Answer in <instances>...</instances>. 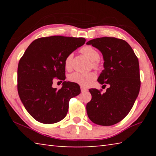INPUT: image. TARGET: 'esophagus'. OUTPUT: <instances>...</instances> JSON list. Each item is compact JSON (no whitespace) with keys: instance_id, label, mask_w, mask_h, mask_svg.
I'll return each instance as SVG.
<instances>
[{"instance_id":"esophagus-1","label":"esophagus","mask_w":156,"mask_h":156,"mask_svg":"<svg viewBox=\"0 0 156 156\" xmlns=\"http://www.w3.org/2000/svg\"><path fill=\"white\" fill-rule=\"evenodd\" d=\"M80 89H81V91L82 92H84V91H87V89L84 87H80Z\"/></svg>"}]
</instances>
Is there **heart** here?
<instances>
[{"mask_svg":"<svg viewBox=\"0 0 156 156\" xmlns=\"http://www.w3.org/2000/svg\"><path fill=\"white\" fill-rule=\"evenodd\" d=\"M82 54H84L89 60L93 62V66L94 67H98V63L96 62L99 58V53L96 49L90 46H85L81 49ZM72 54H69L65 60V67L67 69H69L72 67ZM96 74L94 72L89 73H80L74 72L70 74L69 79L73 83H77L80 85L84 87H88L93 83L96 80Z\"/></svg>","mask_w":156,"mask_h":156,"instance_id":"1","label":"heart"}]
</instances>
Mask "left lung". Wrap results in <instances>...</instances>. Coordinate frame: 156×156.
Returning a JSON list of instances; mask_svg holds the SVG:
<instances>
[{"label": "left lung", "instance_id": "1", "mask_svg": "<svg viewBox=\"0 0 156 156\" xmlns=\"http://www.w3.org/2000/svg\"><path fill=\"white\" fill-rule=\"evenodd\" d=\"M102 53L104 68L98 81L109 84L106 92L89 89L91 101L87 113L96 125L111 126L120 122L133 107L140 88L138 59L125 41L113 37H102L88 41Z\"/></svg>", "mask_w": 156, "mask_h": 156}]
</instances>
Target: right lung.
<instances>
[{
	"label": "right lung",
	"instance_id": "right-lung-1",
	"mask_svg": "<svg viewBox=\"0 0 156 156\" xmlns=\"http://www.w3.org/2000/svg\"><path fill=\"white\" fill-rule=\"evenodd\" d=\"M85 38L54 36L34 41L18 66V92L26 110L43 124L59 122L67 115L69 102L80 94L78 84L65 81V60ZM54 78L63 81L62 88H53Z\"/></svg>",
	"mask_w": 156,
	"mask_h": 156
}]
</instances>
